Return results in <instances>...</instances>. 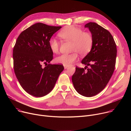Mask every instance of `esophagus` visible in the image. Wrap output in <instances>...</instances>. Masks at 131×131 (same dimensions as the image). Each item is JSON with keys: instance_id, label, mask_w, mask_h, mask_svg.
Here are the masks:
<instances>
[{"instance_id": "1", "label": "esophagus", "mask_w": 131, "mask_h": 131, "mask_svg": "<svg viewBox=\"0 0 131 131\" xmlns=\"http://www.w3.org/2000/svg\"><path fill=\"white\" fill-rule=\"evenodd\" d=\"M64 68H65V69H66V68L68 67V66H66V65H64Z\"/></svg>"}]
</instances>
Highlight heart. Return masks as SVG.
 <instances>
[{
    "mask_svg": "<svg viewBox=\"0 0 131 131\" xmlns=\"http://www.w3.org/2000/svg\"><path fill=\"white\" fill-rule=\"evenodd\" d=\"M59 36L65 41L72 42L70 54H63L55 58L57 63L69 66L78 59V53L81 55L87 54L91 50L93 38L91 33L84 32L81 29L74 26H67L63 28ZM49 45L51 51L58 53L60 49V42L54 38L49 41Z\"/></svg>",
    "mask_w": 131,
    "mask_h": 131,
    "instance_id": "1",
    "label": "heart"
}]
</instances>
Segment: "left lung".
<instances>
[{
    "label": "left lung",
    "mask_w": 131,
    "mask_h": 131,
    "mask_svg": "<svg viewBox=\"0 0 131 131\" xmlns=\"http://www.w3.org/2000/svg\"><path fill=\"white\" fill-rule=\"evenodd\" d=\"M84 26L92 34L93 46L81 61L86 65L84 68L76 67L72 82L80 94L92 97L105 88L113 75L117 50L113 37L108 30L94 22L88 23Z\"/></svg>",
    "instance_id": "obj_1"
}]
</instances>
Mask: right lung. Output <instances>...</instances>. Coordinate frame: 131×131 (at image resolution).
<instances>
[{"label": "right lung", "mask_w": 131, "mask_h": 131, "mask_svg": "<svg viewBox=\"0 0 131 131\" xmlns=\"http://www.w3.org/2000/svg\"><path fill=\"white\" fill-rule=\"evenodd\" d=\"M61 27L37 23L23 31L17 38L13 50L14 70L20 85L30 95H47L64 69L62 65L48 64L53 54L49 41ZM42 63L46 66L42 68Z\"/></svg>", "instance_id": "obj_1"}]
</instances>
